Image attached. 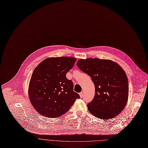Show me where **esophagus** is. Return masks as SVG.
Here are the masks:
<instances>
[{"instance_id":"1","label":"esophagus","mask_w":148,"mask_h":148,"mask_svg":"<svg viewBox=\"0 0 148 148\" xmlns=\"http://www.w3.org/2000/svg\"><path fill=\"white\" fill-rule=\"evenodd\" d=\"M79 96H80V97H83V92H80L79 93Z\"/></svg>"}]
</instances>
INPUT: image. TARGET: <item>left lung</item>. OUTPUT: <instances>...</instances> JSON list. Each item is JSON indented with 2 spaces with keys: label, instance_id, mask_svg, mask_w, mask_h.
<instances>
[{
  "label": "left lung",
  "instance_id": "1",
  "mask_svg": "<svg viewBox=\"0 0 148 148\" xmlns=\"http://www.w3.org/2000/svg\"><path fill=\"white\" fill-rule=\"evenodd\" d=\"M77 66L95 85V96L87 105L89 112L101 119L119 114L127 103L129 91L128 78L121 67L110 60L98 58L79 59Z\"/></svg>",
  "mask_w": 148,
  "mask_h": 148
}]
</instances>
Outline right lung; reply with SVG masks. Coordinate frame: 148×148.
Segmentation results:
<instances>
[{"label":"right lung","instance_id":"add662e5","mask_svg":"<svg viewBox=\"0 0 148 148\" xmlns=\"http://www.w3.org/2000/svg\"><path fill=\"white\" fill-rule=\"evenodd\" d=\"M73 57L49 58L34 69L28 87L32 105L40 114L56 118L65 114L79 95L74 92L73 83L66 74L74 65Z\"/></svg>","mask_w":148,"mask_h":148}]
</instances>
